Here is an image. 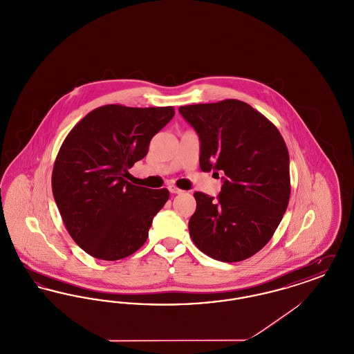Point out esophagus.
<instances>
[{
  "instance_id": "esophagus-1",
  "label": "esophagus",
  "mask_w": 354,
  "mask_h": 354,
  "mask_svg": "<svg viewBox=\"0 0 354 354\" xmlns=\"http://www.w3.org/2000/svg\"><path fill=\"white\" fill-rule=\"evenodd\" d=\"M169 192L171 194H180L182 189H179L176 185H169Z\"/></svg>"
}]
</instances>
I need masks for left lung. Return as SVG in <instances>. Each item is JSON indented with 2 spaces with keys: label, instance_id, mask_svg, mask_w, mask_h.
Segmentation results:
<instances>
[{
  "label": "left lung",
  "instance_id": "8db88e82",
  "mask_svg": "<svg viewBox=\"0 0 354 354\" xmlns=\"http://www.w3.org/2000/svg\"><path fill=\"white\" fill-rule=\"evenodd\" d=\"M201 139V169L224 174L219 196L195 192L188 221L207 256L241 261L274 234L290 196L289 153L277 127L245 102L224 100L179 107Z\"/></svg>",
  "mask_w": 354,
  "mask_h": 354
}]
</instances>
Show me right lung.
<instances>
[{"mask_svg":"<svg viewBox=\"0 0 354 354\" xmlns=\"http://www.w3.org/2000/svg\"><path fill=\"white\" fill-rule=\"evenodd\" d=\"M174 114L172 106L106 104L65 138L51 174L53 195L68 234L90 256L115 261L146 243L169 189L131 185L126 178Z\"/></svg>","mask_w":354,"mask_h":354,"instance_id":"add662e5","label":"right lung"}]
</instances>
